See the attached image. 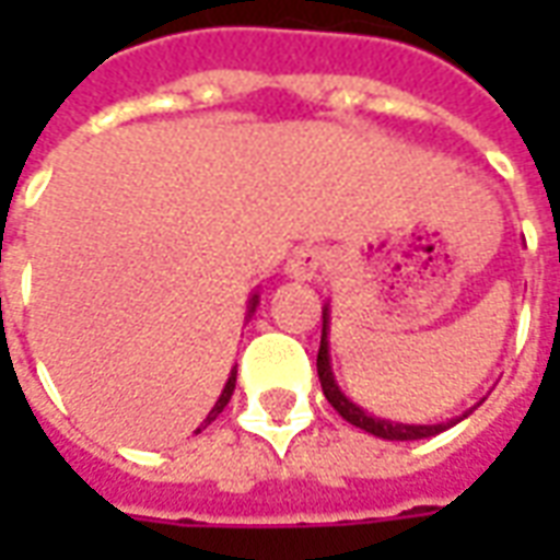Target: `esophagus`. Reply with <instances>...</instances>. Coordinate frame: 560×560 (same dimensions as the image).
Segmentation results:
<instances>
[{
    "instance_id": "1",
    "label": "esophagus",
    "mask_w": 560,
    "mask_h": 560,
    "mask_svg": "<svg viewBox=\"0 0 560 560\" xmlns=\"http://www.w3.org/2000/svg\"><path fill=\"white\" fill-rule=\"evenodd\" d=\"M324 267H327V252H324L320 245H300V248L288 257L284 272L296 281H315Z\"/></svg>"
}]
</instances>
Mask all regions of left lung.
Listing matches in <instances>:
<instances>
[{
  "label": "left lung",
  "mask_w": 560,
  "mask_h": 560,
  "mask_svg": "<svg viewBox=\"0 0 560 560\" xmlns=\"http://www.w3.org/2000/svg\"><path fill=\"white\" fill-rule=\"evenodd\" d=\"M317 377H320V387H324V396L327 401L336 408V411L345 417V420L357 425V429H363V432L375 434V438H384V441H420V438H432V434L446 432L450 425H456L468 417L470 411H465L456 420H446L438 422V425H408V422H393V420H381V417H372V413H365L360 405H353L345 393L336 384V377H332V365H329V305H324V329H320V348H317Z\"/></svg>",
  "instance_id": "1"
}]
</instances>
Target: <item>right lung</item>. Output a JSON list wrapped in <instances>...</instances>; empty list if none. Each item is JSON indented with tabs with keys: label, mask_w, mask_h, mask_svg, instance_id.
I'll use <instances>...</instances> for the list:
<instances>
[{
	"label": "right lung",
	"mask_w": 560,
	"mask_h": 560,
	"mask_svg": "<svg viewBox=\"0 0 560 560\" xmlns=\"http://www.w3.org/2000/svg\"><path fill=\"white\" fill-rule=\"evenodd\" d=\"M255 305H257V293H255V296H252V308H248V312H255ZM233 387H236V365H233L231 377H228V384H224V389H221L219 401L212 405V411L207 413V420L200 422V429H207L209 422L215 420V417H219V413L224 411V405H228V401H231V396H233ZM200 429H197V432H200Z\"/></svg>",
	"instance_id": "add662e5"
}]
</instances>
